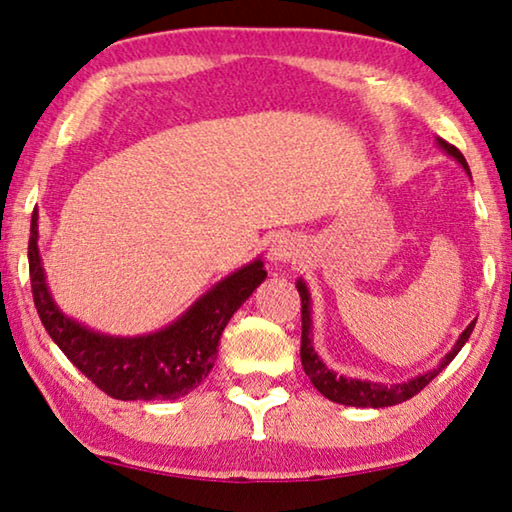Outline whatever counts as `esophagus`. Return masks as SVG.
<instances>
[{"label": "esophagus", "mask_w": 512, "mask_h": 512, "mask_svg": "<svg viewBox=\"0 0 512 512\" xmlns=\"http://www.w3.org/2000/svg\"><path fill=\"white\" fill-rule=\"evenodd\" d=\"M300 250V243L296 237H291V234H280V237H275L271 248H269V259L271 264H287L289 259H294Z\"/></svg>", "instance_id": "obj_1"}]
</instances>
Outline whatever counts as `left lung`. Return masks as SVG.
I'll return each instance as SVG.
<instances>
[{
    "label": "left lung",
    "mask_w": 512,
    "mask_h": 512,
    "mask_svg": "<svg viewBox=\"0 0 512 512\" xmlns=\"http://www.w3.org/2000/svg\"><path fill=\"white\" fill-rule=\"evenodd\" d=\"M435 143L449 154L453 161L465 168V173L472 177L469 173V166L462 152L458 148H453L442 139H435ZM296 289L300 294V307H303V337H300V362H303V371L307 373V378L312 380V385L319 389V392L326 396V399L342 403V405H353V408H387V405H396L403 403L415 396L417 392H421L431 380L440 373L444 367H449V362L456 358L460 353V348L465 346V342L472 335V330L476 326V319L469 323V326L460 332V337L456 339V344L449 353L444 355L440 360V364L433 369H428L424 373H419L415 378L401 380V383H378V380H367V378H346L342 373L332 371L330 367H326V362L319 358V353L314 351V335H312V294L307 289V282L303 278L296 280Z\"/></svg>",
    "instance_id": "left-lung-1"
}]
</instances>
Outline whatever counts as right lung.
Returning a JSON list of instances; mask_svg holds the SVG:
<instances>
[{
	"instance_id": "right-lung-1",
	"label": "right lung",
	"mask_w": 512,
	"mask_h": 512,
	"mask_svg": "<svg viewBox=\"0 0 512 512\" xmlns=\"http://www.w3.org/2000/svg\"><path fill=\"white\" fill-rule=\"evenodd\" d=\"M31 291L54 344L93 383L120 401L180 399L212 371L227 321L266 280L262 257L225 275L168 326L136 337L107 335L56 305L38 248V212L29 237Z\"/></svg>"
}]
</instances>
